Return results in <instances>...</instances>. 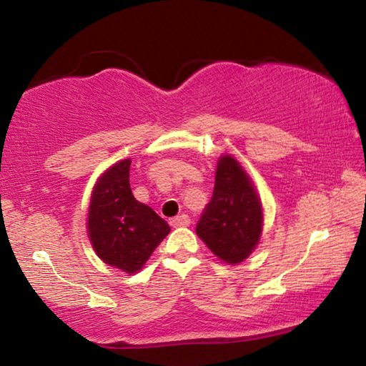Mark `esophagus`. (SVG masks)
Here are the masks:
<instances>
[{
	"label": "esophagus",
	"mask_w": 366,
	"mask_h": 366,
	"mask_svg": "<svg viewBox=\"0 0 366 366\" xmlns=\"http://www.w3.org/2000/svg\"><path fill=\"white\" fill-rule=\"evenodd\" d=\"M169 224L172 227H185V226L190 224V218L187 214H179V216H176V218H172L169 221Z\"/></svg>",
	"instance_id": "esophagus-1"
}]
</instances>
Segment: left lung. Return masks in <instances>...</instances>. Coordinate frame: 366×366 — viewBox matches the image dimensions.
<instances>
[{
  "mask_svg": "<svg viewBox=\"0 0 366 366\" xmlns=\"http://www.w3.org/2000/svg\"><path fill=\"white\" fill-rule=\"evenodd\" d=\"M262 202L240 164L229 154L218 161L214 190L197 222V234L216 257L240 263L262 234Z\"/></svg>",
  "mask_w": 366,
  "mask_h": 366,
  "instance_id": "obj_1",
  "label": "left lung"
}]
</instances>
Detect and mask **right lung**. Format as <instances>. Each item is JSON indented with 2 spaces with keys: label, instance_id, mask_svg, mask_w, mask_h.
<instances>
[{
  "label": "right lung",
  "instance_id": "add662e5",
  "mask_svg": "<svg viewBox=\"0 0 366 366\" xmlns=\"http://www.w3.org/2000/svg\"><path fill=\"white\" fill-rule=\"evenodd\" d=\"M129 168L131 159H122L98 179L89 208V237L104 263L132 274L171 229L150 207L135 200Z\"/></svg>",
  "mask_w": 366,
  "mask_h": 366
}]
</instances>
